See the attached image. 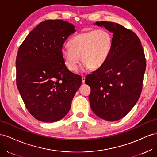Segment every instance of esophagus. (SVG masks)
Returning a JSON list of instances; mask_svg holds the SVG:
<instances>
[{
  "label": "esophagus",
  "mask_w": 157,
  "mask_h": 157,
  "mask_svg": "<svg viewBox=\"0 0 157 157\" xmlns=\"http://www.w3.org/2000/svg\"><path fill=\"white\" fill-rule=\"evenodd\" d=\"M82 83H85V81H86V78H85L84 75H82Z\"/></svg>",
  "instance_id": "esophagus-1"
}]
</instances>
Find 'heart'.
Instances as JSON below:
<instances>
[{
  "instance_id": "1",
  "label": "heart",
  "mask_w": 157,
  "mask_h": 157,
  "mask_svg": "<svg viewBox=\"0 0 157 157\" xmlns=\"http://www.w3.org/2000/svg\"><path fill=\"white\" fill-rule=\"evenodd\" d=\"M113 47V37L108 31L98 29L83 32L71 38L63 46L61 55L70 71L77 70L81 60L83 68H98L108 59Z\"/></svg>"
}]
</instances>
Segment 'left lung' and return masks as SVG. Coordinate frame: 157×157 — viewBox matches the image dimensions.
<instances>
[{"label":"left lung","mask_w":157,"mask_h":157,"mask_svg":"<svg viewBox=\"0 0 157 157\" xmlns=\"http://www.w3.org/2000/svg\"><path fill=\"white\" fill-rule=\"evenodd\" d=\"M113 33L110 55L99 68L89 74L86 83L91 89L90 106L107 121L124 118L140 97L146 68L145 53L137 35L117 23L96 21Z\"/></svg>","instance_id":"obj_1"}]
</instances>
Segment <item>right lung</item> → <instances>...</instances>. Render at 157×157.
<instances>
[{"label":"right lung","instance_id":"right-lung-1","mask_svg":"<svg viewBox=\"0 0 157 157\" xmlns=\"http://www.w3.org/2000/svg\"><path fill=\"white\" fill-rule=\"evenodd\" d=\"M75 31L66 21L45 20L28 34L17 52V89L29 113L41 122L63 118L82 84V78L71 72L61 55L64 41Z\"/></svg>","mask_w":157,"mask_h":157}]
</instances>
